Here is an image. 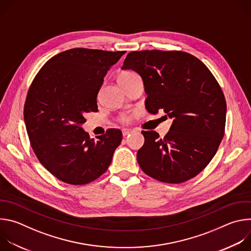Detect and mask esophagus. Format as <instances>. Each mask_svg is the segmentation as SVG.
I'll return each instance as SVG.
<instances>
[{
    "label": "esophagus",
    "mask_w": 251,
    "mask_h": 251,
    "mask_svg": "<svg viewBox=\"0 0 251 251\" xmlns=\"http://www.w3.org/2000/svg\"><path fill=\"white\" fill-rule=\"evenodd\" d=\"M130 133H132V130H130V129H123V130H122V134H123L124 137L128 136Z\"/></svg>",
    "instance_id": "esophagus-1"
}]
</instances>
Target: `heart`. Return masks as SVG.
Listing matches in <instances>:
<instances>
[{"label":"heart","instance_id":"obj_1","mask_svg":"<svg viewBox=\"0 0 251 251\" xmlns=\"http://www.w3.org/2000/svg\"><path fill=\"white\" fill-rule=\"evenodd\" d=\"M135 75H137L134 74V73H131V71H125V73H122V74L119 75V76H118V81L126 80V79L131 78V77H133V76H135ZM122 120H123V121H128V120H129V117L123 116V117H122Z\"/></svg>","mask_w":251,"mask_h":251}]
</instances>
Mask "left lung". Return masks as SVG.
<instances>
[{"mask_svg":"<svg viewBox=\"0 0 251 251\" xmlns=\"http://www.w3.org/2000/svg\"><path fill=\"white\" fill-rule=\"evenodd\" d=\"M123 70L143 80L146 109L173 119L169 133L142 131L137 153L141 169L156 180L180 184L200 174L216 155L225 135L226 102L209 69L184 51L142 50L127 54Z\"/></svg>","mask_w":251,"mask_h":251,"instance_id":"left-lung-1","label":"left lung"}]
</instances>
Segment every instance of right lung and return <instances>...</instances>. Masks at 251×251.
Returning <instances> with one entry per match:
<instances>
[{"mask_svg": "<svg viewBox=\"0 0 251 251\" xmlns=\"http://www.w3.org/2000/svg\"><path fill=\"white\" fill-rule=\"evenodd\" d=\"M125 51L73 49L41 68L25 103L24 119L31 148L42 165L70 185L88 184L111 164L122 132L108 129L91 139L84 115L97 112V94L107 70Z\"/></svg>", "mask_w": 251, "mask_h": 251, "instance_id": "right-lung-1", "label": "right lung"}]
</instances>
